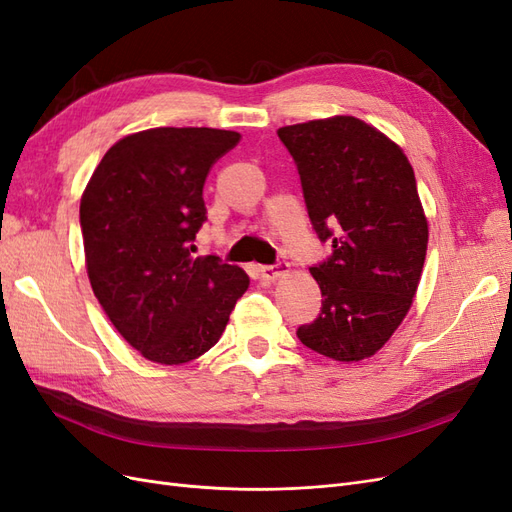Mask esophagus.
Listing matches in <instances>:
<instances>
[{
    "instance_id": "esophagus-1",
    "label": "esophagus",
    "mask_w": 512,
    "mask_h": 512,
    "mask_svg": "<svg viewBox=\"0 0 512 512\" xmlns=\"http://www.w3.org/2000/svg\"><path fill=\"white\" fill-rule=\"evenodd\" d=\"M286 271H288L286 262H277V265H262V267H258V277L262 282H275V280H280Z\"/></svg>"
}]
</instances>
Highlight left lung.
<instances>
[{
    "label": "left lung",
    "mask_w": 512,
    "mask_h": 512,
    "mask_svg": "<svg viewBox=\"0 0 512 512\" xmlns=\"http://www.w3.org/2000/svg\"><path fill=\"white\" fill-rule=\"evenodd\" d=\"M305 207L333 254L309 273L320 314L297 337L333 361L376 354L406 318L427 254V218L406 153L369 123L337 115L277 130Z\"/></svg>",
    "instance_id": "1"
}]
</instances>
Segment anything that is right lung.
<instances>
[{
	"instance_id": "1",
	"label": "right lung",
	"mask_w": 512,
	"mask_h": 512,
	"mask_svg": "<svg viewBox=\"0 0 512 512\" xmlns=\"http://www.w3.org/2000/svg\"><path fill=\"white\" fill-rule=\"evenodd\" d=\"M241 134L153 128L104 153L81 198L91 288L104 314L145 359L181 365L218 344L250 277L198 256L211 166Z\"/></svg>"
}]
</instances>
